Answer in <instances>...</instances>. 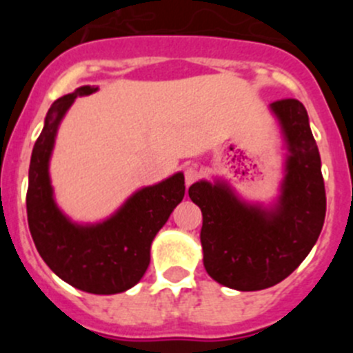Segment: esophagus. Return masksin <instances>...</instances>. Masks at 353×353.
<instances>
[{
	"label": "esophagus",
	"mask_w": 353,
	"mask_h": 353,
	"mask_svg": "<svg viewBox=\"0 0 353 353\" xmlns=\"http://www.w3.org/2000/svg\"><path fill=\"white\" fill-rule=\"evenodd\" d=\"M199 177H201V172H199V169L196 165H191L184 170V179H186L188 186H191L193 183H196Z\"/></svg>",
	"instance_id": "obj_1"
}]
</instances>
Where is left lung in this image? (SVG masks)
<instances>
[{
  "mask_svg": "<svg viewBox=\"0 0 353 353\" xmlns=\"http://www.w3.org/2000/svg\"><path fill=\"white\" fill-rule=\"evenodd\" d=\"M272 109L290 150L275 212L245 206L220 184L199 181L188 191L203 213L199 239L206 272L222 285L243 292L287 279L316 244L326 215L321 157L307 110L297 99H280Z\"/></svg>",
  "mask_w": 353,
  "mask_h": 353,
  "instance_id": "left-lung-1",
  "label": "left lung"
}]
</instances>
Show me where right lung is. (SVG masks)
Instances as JSON below:
<instances>
[{
  "label": "right lung",
  "instance_id": "obj_1",
  "mask_svg": "<svg viewBox=\"0 0 353 353\" xmlns=\"http://www.w3.org/2000/svg\"><path fill=\"white\" fill-rule=\"evenodd\" d=\"M81 87L58 99L46 116L28 169L27 220L32 239L46 265L70 285L88 294H119L137 285L150 265V245L172 210L184 198V176L138 191L108 222L78 227L68 222L52 201L48 162L56 130Z\"/></svg>",
  "mask_w": 353,
  "mask_h": 353
}]
</instances>
